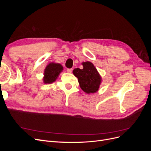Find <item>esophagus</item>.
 <instances>
[{
    "label": "esophagus",
    "mask_w": 151,
    "mask_h": 151,
    "mask_svg": "<svg viewBox=\"0 0 151 151\" xmlns=\"http://www.w3.org/2000/svg\"><path fill=\"white\" fill-rule=\"evenodd\" d=\"M67 72L68 73H72V68H67Z\"/></svg>",
    "instance_id": "esophagus-1"
}]
</instances>
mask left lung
Masks as SVG:
<instances>
[{
    "instance_id": "obj_1",
    "label": "left lung",
    "mask_w": 151,
    "mask_h": 151,
    "mask_svg": "<svg viewBox=\"0 0 151 151\" xmlns=\"http://www.w3.org/2000/svg\"><path fill=\"white\" fill-rule=\"evenodd\" d=\"M83 68H77L73 74L77 77L81 89L87 94L95 93L98 91L102 79L96 68L89 61L82 63Z\"/></svg>"
}]
</instances>
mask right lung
<instances>
[{"label": "right lung", "instance_id": "right-lung-1", "mask_svg": "<svg viewBox=\"0 0 151 151\" xmlns=\"http://www.w3.org/2000/svg\"><path fill=\"white\" fill-rule=\"evenodd\" d=\"M63 69L60 63L51 62L48 63L44 70L43 78L45 84H51L55 81Z\"/></svg>", "mask_w": 151, "mask_h": 151}]
</instances>
